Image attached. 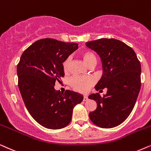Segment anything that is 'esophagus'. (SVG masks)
<instances>
[{"mask_svg":"<svg viewBox=\"0 0 151 151\" xmlns=\"http://www.w3.org/2000/svg\"><path fill=\"white\" fill-rule=\"evenodd\" d=\"M88 99V96H86V95H83V100L84 101H87Z\"/></svg>","mask_w":151,"mask_h":151,"instance_id":"34e87169","label":"esophagus"}]
</instances>
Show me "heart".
I'll return each instance as SVG.
<instances>
[{"instance_id":"heart-1","label":"heart","mask_w":151,"mask_h":151,"mask_svg":"<svg viewBox=\"0 0 151 151\" xmlns=\"http://www.w3.org/2000/svg\"><path fill=\"white\" fill-rule=\"evenodd\" d=\"M82 59L88 65H90L93 63H96V57L94 54L90 50H83L80 54ZM70 59L69 57L66 58L62 63L63 72L67 73L69 70ZM94 83V79L92 77H84L75 76L70 79V83L71 87L74 90H77L80 92H86L88 91L89 88L93 85Z\"/></svg>"}]
</instances>
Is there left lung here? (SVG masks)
<instances>
[{"mask_svg":"<svg viewBox=\"0 0 151 151\" xmlns=\"http://www.w3.org/2000/svg\"><path fill=\"white\" fill-rule=\"evenodd\" d=\"M86 45L102 61L103 75L95 89L107 88L104 96L99 93L88 96L97 104L89 117L99 127H115L127 119L136 103L141 88V64L134 50L119 40L100 39L87 42Z\"/></svg>","mask_w":151,"mask_h":151,"instance_id":"8db88e82","label":"left lung"}]
</instances>
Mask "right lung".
Segmentation results:
<instances>
[{
	"label": "right lung",
	"instance_id": "add662e5",
	"mask_svg": "<svg viewBox=\"0 0 151 151\" xmlns=\"http://www.w3.org/2000/svg\"><path fill=\"white\" fill-rule=\"evenodd\" d=\"M78 48L76 43L53 39L38 40L22 54L17 65L18 86L25 107L33 119L49 129H60L71 122L72 110L81 94L55 89L64 77L62 63Z\"/></svg>",
	"mask_w": 151,
	"mask_h": 151
}]
</instances>
